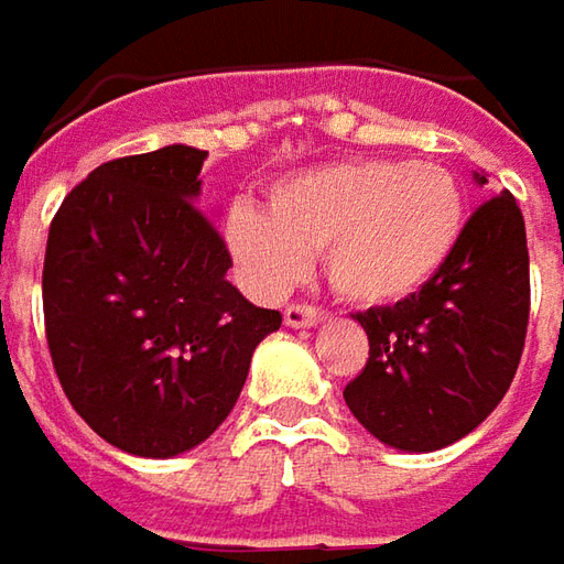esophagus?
I'll use <instances>...</instances> for the list:
<instances>
[{
    "label": "esophagus",
    "mask_w": 564,
    "mask_h": 564,
    "mask_svg": "<svg viewBox=\"0 0 564 564\" xmlns=\"http://www.w3.org/2000/svg\"><path fill=\"white\" fill-rule=\"evenodd\" d=\"M323 310L313 307V304H289L285 307V326L289 328H313L323 323Z\"/></svg>",
    "instance_id": "34e87169"
}]
</instances>
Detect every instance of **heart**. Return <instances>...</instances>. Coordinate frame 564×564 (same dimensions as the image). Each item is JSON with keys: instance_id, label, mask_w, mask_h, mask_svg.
<instances>
[{"instance_id": "heart-1", "label": "heart", "mask_w": 564, "mask_h": 564, "mask_svg": "<svg viewBox=\"0 0 564 564\" xmlns=\"http://www.w3.org/2000/svg\"><path fill=\"white\" fill-rule=\"evenodd\" d=\"M463 223L466 198L449 170L360 158L279 180L267 214L232 204L223 236L245 285L263 297L285 294L323 251L332 289L384 307L447 267Z\"/></svg>"}]
</instances>
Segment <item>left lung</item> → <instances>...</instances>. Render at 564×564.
<instances>
[{"label":"left lung","instance_id":"obj_1","mask_svg":"<svg viewBox=\"0 0 564 564\" xmlns=\"http://www.w3.org/2000/svg\"><path fill=\"white\" fill-rule=\"evenodd\" d=\"M485 185V173H475ZM531 310L528 236L509 192L463 226L447 267L425 289L354 319L369 360L344 388L362 429L381 444L432 453L475 432L516 379Z\"/></svg>","mask_w":564,"mask_h":564}]
</instances>
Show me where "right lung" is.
I'll use <instances>...</instances> for the list:
<instances>
[{"label":"right lung","instance_id":"obj_1","mask_svg":"<svg viewBox=\"0 0 564 564\" xmlns=\"http://www.w3.org/2000/svg\"><path fill=\"white\" fill-rule=\"evenodd\" d=\"M207 151L117 158L48 226L45 341L70 406L111 447L167 459L232 413L254 347L282 326L226 279L232 257L198 207Z\"/></svg>","mask_w":564,"mask_h":564}]
</instances>
